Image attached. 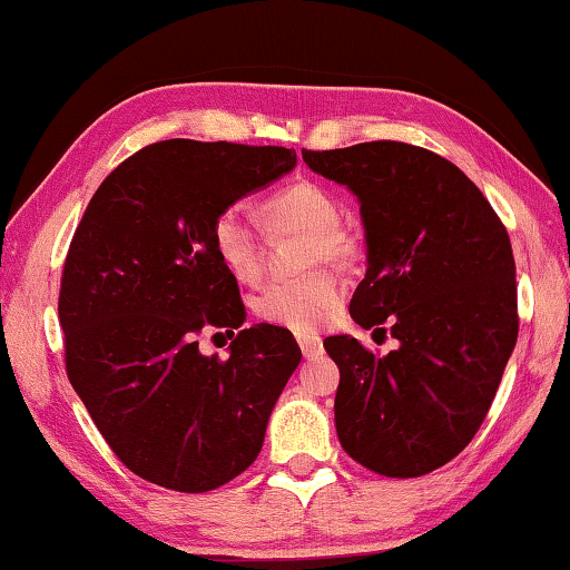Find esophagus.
Here are the masks:
<instances>
[{"mask_svg": "<svg viewBox=\"0 0 570 570\" xmlns=\"http://www.w3.org/2000/svg\"><path fill=\"white\" fill-rule=\"evenodd\" d=\"M296 343H299L304 358H314V355L322 353V340L317 335H299Z\"/></svg>", "mask_w": 570, "mask_h": 570, "instance_id": "1", "label": "esophagus"}]
</instances>
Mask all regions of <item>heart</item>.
<instances>
[{"instance_id": "obj_1", "label": "heart", "mask_w": 570, "mask_h": 570, "mask_svg": "<svg viewBox=\"0 0 570 570\" xmlns=\"http://www.w3.org/2000/svg\"><path fill=\"white\" fill-rule=\"evenodd\" d=\"M261 219L271 233H304L299 266L312 263H351L358 253L355 237L343 230L340 202L333 191L314 181H294L271 191L261 202ZM212 250L225 271L240 282H253L261 274V250L256 230L237 209L219 212L212 225ZM343 302V286L325 266H312L299 276L278 278L253 296V312L268 325L312 333L335 317Z\"/></svg>"}]
</instances>
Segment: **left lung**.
<instances>
[{"label": "left lung", "mask_w": 570, "mask_h": 570, "mask_svg": "<svg viewBox=\"0 0 570 570\" xmlns=\"http://www.w3.org/2000/svg\"><path fill=\"white\" fill-rule=\"evenodd\" d=\"M351 189L366 230L361 327L399 340L384 358L325 337L340 368L335 428L353 461L389 479L440 469L479 432L514 351L517 282L507 227L455 164L410 142L302 150Z\"/></svg>", "instance_id": "left-lung-1"}]
</instances>
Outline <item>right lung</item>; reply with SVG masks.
Instances as JSON below:
<instances>
[{"mask_svg":"<svg viewBox=\"0 0 570 570\" xmlns=\"http://www.w3.org/2000/svg\"><path fill=\"white\" fill-rule=\"evenodd\" d=\"M296 166L278 146L164 140L122 160L91 197L63 263L66 373L135 475L202 494L256 461L302 361L284 327H245L223 362L204 326L240 328L235 276L212 250L219 212Z\"/></svg>","mask_w":570,"mask_h":570,"instance_id":"right-lung-1","label":"right lung"}]
</instances>
